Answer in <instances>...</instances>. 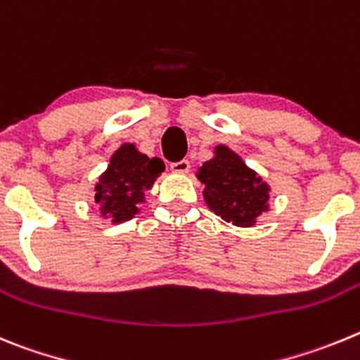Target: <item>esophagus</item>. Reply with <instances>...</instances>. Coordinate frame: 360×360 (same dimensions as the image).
I'll use <instances>...</instances> for the list:
<instances>
[{"instance_id":"esophagus-1","label":"esophagus","mask_w":360,"mask_h":360,"mask_svg":"<svg viewBox=\"0 0 360 360\" xmlns=\"http://www.w3.org/2000/svg\"><path fill=\"white\" fill-rule=\"evenodd\" d=\"M170 168H172L176 174H186L188 170H190V161H188V160L176 161V163L170 165Z\"/></svg>"}]
</instances>
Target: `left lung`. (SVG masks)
Returning <instances> with one entry per match:
<instances>
[{"label": "left lung", "instance_id": "left-lung-1", "mask_svg": "<svg viewBox=\"0 0 360 360\" xmlns=\"http://www.w3.org/2000/svg\"><path fill=\"white\" fill-rule=\"evenodd\" d=\"M197 179L204 184L208 208L226 222L251 228L269 210V184L224 145L215 147V156L202 163Z\"/></svg>", "mask_w": 360, "mask_h": 360}]
</instances>
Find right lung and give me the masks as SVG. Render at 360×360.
<instances>
[{
  "label": "right lung",
  "mask_w": 360,
  "mask_h": 360,
  "mask_svg": "<svg viewBox=\"0 0 360 360\" xmlns=\"http://www.w3.org/2000/svg\"><path fill=\"white\" fill-rule=\"evenodd\" d=\"M163 170L160 158L145 156L132 143L122 145L95 186V202L102 217L112 222L131 220L140 212L138 204L145 202V190H150Z\"/></svg>",
  "instance_id": "right-lung-1"
}]
</instances>
